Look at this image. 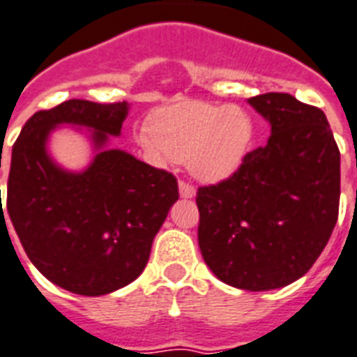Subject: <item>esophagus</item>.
I'll use <instances>...</instances> for the list:
<instances>
[{
	"mask_svg": "<svg viewBox=\"0 0 357 357\" xmlns=\"http://www.w3.org/2000/svg\"><path fill=\"white\" fill-rule=\"evenodd\" d=\"M178 190H181V197H184V199H192V197H195V188H193L190 182H178Z\"/></svg>",
	"mask_w": 357,
	"mask_h": 357,
	"instance_id": "1",
	"label": "esophagus"
}]
</instances>
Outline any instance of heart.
<instances>
[{
    "mask_svg": "<svg viewBox=\"0 0 357 357\" xmlns=\"http://www.w3.org/2000/svg\"><path fill=\"white\" fill-rule=\"evenodd\" d=\"M151 129L138 138L145 151L188 160L193 175L204 182L232 176L255 139V119L239 105L176 102L155 114Z\"/></svg>",
    "mask_w": 357,
    "mask_h": 357,
    "instance_id": "heart-1",
    "label": "heart"
}]
</instances>
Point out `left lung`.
Here are the masks:
<instances>
[{
    "instance_id": "8db88e82",
    "label": "left lung",
    "mask_w": 357,
    "mask_h": 357,
    "mask_svg": "<svg viewBox=\"0 0 357 357\" xmlns=\"http://www.w3.org/2000/svg\"><path fill=\"white\" fill-rule=\"evenodd\" d=\"M271 125L227 181L201 186L199 247L219 280L267 291L312 269L337 223L341 156L321 108L289 93L250 98Z\"/></svg>"
}]
</instances>
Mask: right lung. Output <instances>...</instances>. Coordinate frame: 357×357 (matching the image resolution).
<instances>
[{
  "label": "right lung",
  "mask_w": 357,
  "mask_h": 357,
  "mask_svg": "<svg viewBox=\"0 0 357 357\" xmlns=\"http://www.w3.org/2000/svg\"><path fill=\"white\" fill-rule=\"evenodd\" d=\"M127 114V101L70 99L31 116L13 145L5 212L34 267L77 295H107L136 280L178 199L171 173L107 149ZM59 124L93 130L98 155L81 174L62 170L47 155V138Z\"/></svg>",
  "instance_id": "obj_1"
}]
</instances>
